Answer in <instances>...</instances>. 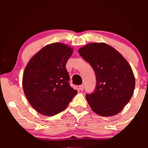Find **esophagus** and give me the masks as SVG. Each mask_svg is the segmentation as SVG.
I'll list each match as a JSON object with an SVG mask.
<instances>
[{
  "mask_svg": "<svg viewBox=\"0 0 148 148\" xmlns=\"http://www.w3.org/2000/svg\"><path fill=\"white\" fill-rule=\"evenodd\" d=\"M79 90L81 91H83L84 90V85H81V86H79Z\"/></svg>",
  "mask_w": 148,
  "mask_h": 148,
  "instance_id": "34e87169",
  "label": "esophagus"
}]
</instances>
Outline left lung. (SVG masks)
<instances>
[{
	"mask_svg": "<svg viewBox=\"0 0 148 148\" xmlns=\"http://www.w3.org/2000/svg\"><path fill=\"white\" fill-rule=\"evenodd\" d=\"M79 53L90 64L96 76L95 90L86 95L91 109L101 116L118 114L130 101L135 88L130 64L106 43H90Z\"/></svg>",
	"mask_w": 148,
	"mask_h": 148,
	"instance_id": "left-lung-1",
	"label": "left lung"
}]
</instances>
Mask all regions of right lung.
Here are the masks:
<instances>
[{"instance_id":"1","label":"right lung","mask_w":148,"mask_h":148,"mask_svg":"<svg viewBox=\"0 0 148 148\" xmlns=\"http://www.w3.org/2000/svg\"><path fill=\"white\" fill-rule=\"evenodd\" d=\"M73 49L62 43L45 46L30 59L23 75V89L30 104L44 115L65 109L76 90L69 85L66 63Z\"/></svg>"}]
</instances>
